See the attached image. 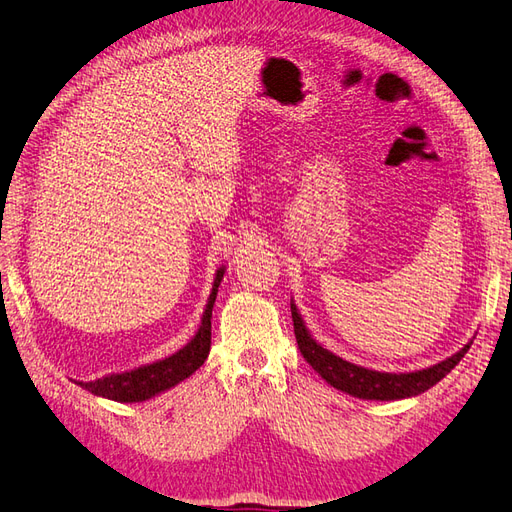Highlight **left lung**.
<instances>
[{
	"label": "left lung",
	"instance_id": "8db88e82",
	"mask_svg": "<svg viewBox=\"0 0 512 512\" xmlns=\"http://www.w3.org/2000/svg\"><path fill=\"white\" fill-rule=\"evenodd\" d=\"M290 312H293V325H295V338L299 344V351L303 357H306V362L319 372L331 388L362 400H400V398H411L426 392L461 362L463 355L469 351V347H472L474 342L469 340L461 351L446 357L444 362H439L435 366L413 370V372H383V370H372V368L347 362V359H342L340 355L321 347V344L312 338L306 323H303L299 308L295 306L293 299H290Z\"/></svg>",
	"mask_w": 512,
	"mask_h": 512
}]
</instances>
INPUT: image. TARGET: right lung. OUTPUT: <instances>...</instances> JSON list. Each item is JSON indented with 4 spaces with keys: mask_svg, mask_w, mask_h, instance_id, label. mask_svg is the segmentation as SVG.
Wrapping results in <instances>:
<instances>
[{
    "mask_svg": "<svg viewBox=\"0 0 512 512\" xmlns=\"http://www.w3.org/2000/svg\"><path fill=\"white\" fill-rule=\"evenodd\" d=\"M224 273V265L217 267L211 295L202 312L200 327L185 347L174 351L168 357L157 359V362H150L131 370L112 372V375H103L94 381H77V385L92 392L94 396L116 400V403H144V400L168 392L174 385L189 379L193 372L206 362V357H209L211 351V316L217 288L224 280Z\"/></svg>",
    "mask_w": 512,
    "mask_h": 512,
    "instance_id": "1",
    "label": "right lung"
}]
</instances>
